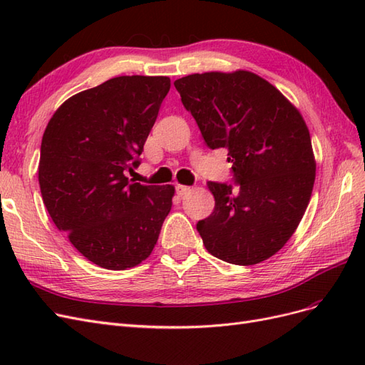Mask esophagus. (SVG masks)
I'll return each mask as SVG.
<instances>
[{
  "label": "esophagus",
  "mask_w": 365,
  "mask_h": 365,
  "mask_svg": "<svg viewBox=\"0 0 365 365\" xmlns=\"http://www.w3.org/2000/svg\"><path fill=\"white\" fill-rule=\"evenodd\" d=\"M192 192V189L189 185H181V184H178L176 185V195H180V196H184V195H187V193H190Z\"/></svg>",
  "instance_id": "1"
}]
</instances>
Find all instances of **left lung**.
I'll return each instance as SVG.
<instances>
[{
  "label": "left lung",
  "mask_w": 365,
  "mask_h": 365,
  "mask_svg": "<svg viewBox=\"0 0 365 365\" xmlns=\"http://www.w3.org/2000/svg\"><path fill=\"white\" fill-rule=\"evenodd\" d=\"M210 149H228L237 189L208 181L215 210L196 224L212 256L256 264L283 248L311 200L315 158L298 109L251 71L190 74L175 81Z\"/></svg>",
  "instance_id": "1"
}]
</instances>
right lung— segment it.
I'll list each match as a JSON object with an SVG mask.
<instances>
[{
	"mask_svg": "<svg viewBox=\"0 0 365 365\" xmlns=\"http://www.w3.org/2000/svg\"><path fill=\"white\" fill-rule=\"evenodd\" d=\"M169 90L165 76L114 77L65 101L42 135L43 204L74 248L102 268L146 260L172 208L173 185L126 176L138 168Z\"/></svg>",
	"mask_w": 365,
	"mask_h": 365,
	"instance_id": "obj_1",
	"label": "right lung"
}]
</instances>
